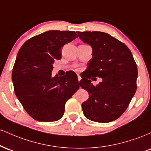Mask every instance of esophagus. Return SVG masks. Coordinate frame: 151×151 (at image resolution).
Instances as JSON below:
<instances>
[{
    "label": "esophagus",
    "mask_w": 151,
    "mask_h": 151,
    "mask_svg": "<svg viewBox=\"0 0 151 151\" xmlns=\"http://www.w3.org/2000/svg\"><path fill=\"white\" fill-rule=\"evenodd\" d=\"M77 77H78V81H79H79H80V80H81V77H80V75H79V74H78V75H77Z\"/></svg>",
    "instance_id": "esophagus-1"
}]
</instances>
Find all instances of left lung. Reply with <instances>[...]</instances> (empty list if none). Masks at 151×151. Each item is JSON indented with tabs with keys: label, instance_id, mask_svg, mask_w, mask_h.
Here are the masks:
<instances>
[{
	"label": "left lung",
	"instance_id": "8db88e82",
	"mask_svg": "<svg viewBox=\"0 0 151 151\" xmlns=\"http://www.w3.org/2000/svg\"><path fill=\"white\" fill-rule=\"evenodd\" d=\"M77 34L92 48L88 74L79 82L89 95L81 104L84 115L96 122L113 121L125 111L136 91L138 69L132 53L125 44L106 32ZM91 76L101 78L102 82L93 86L89 79Z\"/></svg>",
	"mask_w": 151,
	"mask_h": 151
}]
</instances>
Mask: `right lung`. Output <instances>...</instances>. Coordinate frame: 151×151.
Returning a JSON list of instances; mask_svg holds the SVG:
<instances>
[{
	"label": "right lung",
	"mask_w": 151,
	"mask_h": 151,
	"mask_svg": "<svg viewBox=\"0 0 151 151\" xmlns=\"http://www.w3.org/2000/svg\"><path fill=\"white\" fill-rule=\"evenodd\" d=\"M77 37L74 31L49 30L29 39L18 51L12 72L15 93L35 120L61 119L66 102L79 89L74 72L52 77L55 60L61 59V47Z\"/></svg>",
	"instance_id": "1"
}]
</instances>
